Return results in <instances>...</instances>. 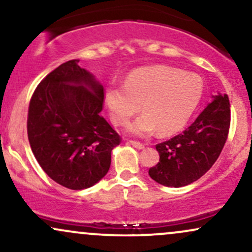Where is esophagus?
<instances>
[{"label": "esophagus", "instance_id": "esophagus-1", "mask_svg": "<svg viewBox=\"0 0 252 252\" xmlns=\"http://www.w3.org/2000/svg\"><path fill=\"white\" fill-rule=\"evenodd\" d=\"M129 143L131 144L132 147H135L136 149H143L144 148V144L141 142H137V141H129Z\"/></svg>", "mask_w": 252, "mask_h": 252}]
</instances>
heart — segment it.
<instances>
[{
  "label": "heart",
  "mask_w": 252,
  "mask_h": 252,
  "mask_svg": "<svg viewBox=\"0 0 252 252\" xmlns=\"http://www.w3.org/2000/svg\"><path fill=\"white\" fill-rule=\"evenodd\" d=\"M204 84L200 76L166 65L137 68L123 85H110L104 100L111 121L122 126L140 105L144 111L128 126L132 135L146 136L156 130L173 134L186 126L200 103Z\"/></svg>",
  "instance_id": "heart-1"
}]
</instances>
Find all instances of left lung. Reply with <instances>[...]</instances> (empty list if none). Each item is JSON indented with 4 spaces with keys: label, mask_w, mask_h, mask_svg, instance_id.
Returning <instances> with one entry per match:
<instances>
[{
    "label": "left lung",
    "mask_w": 252,
    "mask_h": 252,
    "mask_svg": "<svg viewBox=\"0 0 252 252\" xmlns=\"http://www.w3.org/2000/svg\"><path fill=\"white\" fill-rule=\"evenodd\" d=\"M230 121L227 94H218L182 134L156 144L160 161L149 169L150 178L167 187H182L200 179L220 155Z\"/></svg>",
    "instance_id": "left-lung-1"
}]
</instances>
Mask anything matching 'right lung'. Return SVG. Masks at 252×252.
Returning <instances> with one entry per match:
<instances>
[{
    "label": "right lung",
    "instance_id": "obj_1",
    "mask_svg": "<svg viewBox=\"0 0 252 252\" xmlns=\"http://www.w3.org/2000/svg\"><path fill=\"white\" fill-rule=\"evenodd\" d=\"M79 60L58 66L36 86L28 108L32 152L52 180L70 189L105 176L121 136L100 116L104 89Z\"/></svg>",
    "mask_w": 252,
    "mask_h": 252
}]
</instances>
